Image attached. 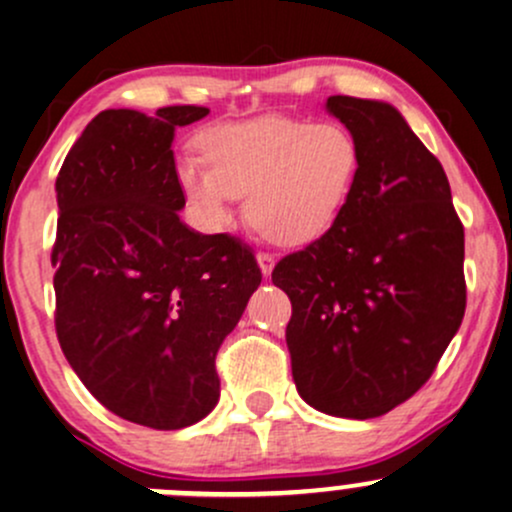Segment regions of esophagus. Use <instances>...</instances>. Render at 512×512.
I'll return each instance as SVG.
<instances>
[{
	"mask_svg": "<svg viewBox=\"0 0 512 512\" xmlns=\"http://www.w3.org/2000/svg\"><path fill=\"white\" fill-rule=\"evenodd\" d=\"M257 265H260V270L265 277H270L274 267V255H270V252H257Z\"/></svg>",
	"mask_w": 512,
	"mask_h": 512,
	"instance_id": "obj_1",
	"label": "esophagus"
}]
</instances>
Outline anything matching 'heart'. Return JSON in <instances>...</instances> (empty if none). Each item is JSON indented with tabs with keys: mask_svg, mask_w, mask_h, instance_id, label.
<instances>
[{
	"mask_svg": "<svg viewBox=\"0 0 512 512\" xmlns=\"http://www.w3.org/2000/svg\"><path fill=\"white\" fill-rule=\"evenodd\" d=\"M206 160L176 164V184L201 228L220 230L245 196V218L277 245H304L338 220L360 171L358 139L341 122L270 115L225 122L201 137Z\"/></svg>",
	"mask_w": 512,
	"mask_h": 512,
	"instance_id": "heart-1",
	"label": "heart"
}]
</instances>
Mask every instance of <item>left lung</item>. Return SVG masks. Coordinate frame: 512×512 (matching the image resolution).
<instances>
[{
	"label": "left lung",
	"instance_id": "left-lung-1",
	"mask_svg": "<svg viewBox=\"0 0 512 512\" xmlns=\"http://www.w3.org/2000/svg\"><path fill=\"white\" fill-rule=\"evenodd\" d=\"M360 171L336 223L277 262L292 301L287 346L299 395L370 419L410 400L466 311L464 225L439 159L387 102L331 95Z\"/></svg>",
	"mask_w": 512,
	"mask_h": 512
}]
</instances>
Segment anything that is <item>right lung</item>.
Segmentation results:
<instances>
[{
    "label": "right lung",
    "instance_id": "obj_1",
    "mask_svg": "<svg viewBox=\"0 0 512 512\" xmlns=\"http://www.w3.org/2000/svg\"><path fill=\"white\" fill-rule=\"evenodd\" d=\"M208 107L105 110L56 179V333L83 385L127 422L184 429L220 397L215 355L262 272L230 235L181 223L176 127Z\"/></svg>",
    "mask_w": 512,
    "mask_h": 512
}]
</instances>
